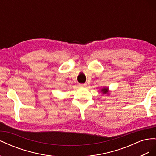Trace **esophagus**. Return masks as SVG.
Segmentation results:
<instances>
[{
  "label": "esophagus",
  "instance_id": "1",
  "mask_svg": "<svg viewBox=\"0 0 156 156\" xmlns=\"http://www.w3.org/2000/svg\"><path fill=\"white\" fill-rule=\"evenodd\" d=\"M79 87H82V88H84L87 87V84H79Z\"/></svg>",
  "mask_w": 156,
  "mask_h": 156
}]
</instances>
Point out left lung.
I'll list each match as a JSON object with an SVG mask.
<instances>
[{
  "instance_id": "8db88e82",
  "label": "left lung",
  "mask_w": 156,
  "mask_h": 156,
  "mask_svg": "<svg viewBox=\"0 0 156 156\" xmlns=\"http://www.w3.org/2000/svg\"><path fill=\"white\" fill-rule=\"evenodd\" d=\"M101 92H102V94H107V95H108V92H109V89H108V87H103V88H101V90H100Z\"/></svg>"
}]
</instances>
